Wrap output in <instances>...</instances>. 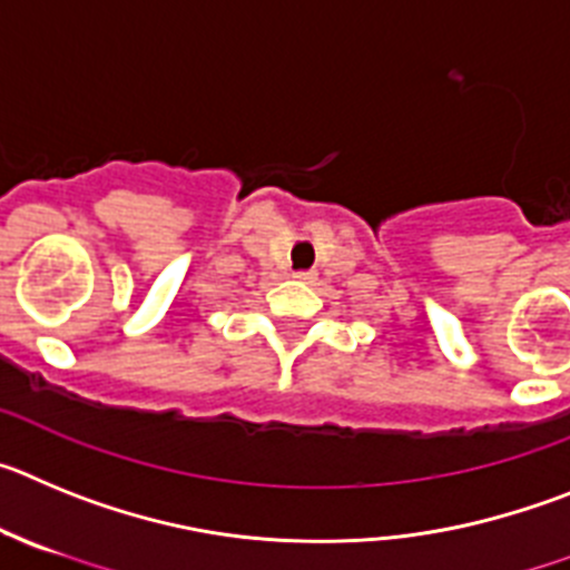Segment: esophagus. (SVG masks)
Segmentation results:
<instances>
[{"label":"esophagus","instance_id":"obj_1","mask_svg":"<svg viewBox=\"0 0 570 570\" xmlns=\"http://www.w3.org/2000/svg\"><path fill=\"white\" fill-rule=\"evenodd\" d=\"M297 281H304V284H312L315 281V273H295Z\"/></svg>","mask_w":570,"mask_h":570}]
</instances>
